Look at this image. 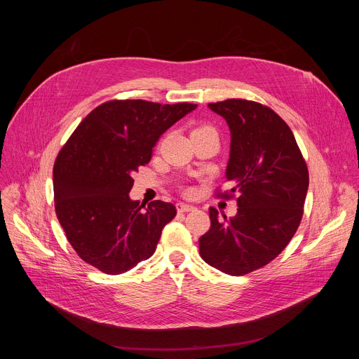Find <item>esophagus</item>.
<instances>
[{
    "instance_id": "obj_1",
    "label": "esophagus",
    "mask_w": 359,
    "mask_h": 359,
    "mask_svg": "<svg viewBox=\"0 0 359 359\" xmlns=\"http://www.w3.org/2000/svg\"><path fill=\"white\" fill-rule=\"evenodd\" d=\"M176 209L179 213H187V212H193L196 208L191 206V204H186V203H177Z\"/></svg>"
}]
</instances>
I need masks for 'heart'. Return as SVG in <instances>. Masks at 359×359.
<instances>
[{"instance_id": "obj_1", "label": "heart", "mask_w": 359, "mask_h": 359, "mask_svg": "<svg viewBox=\"0 0 359 359\" xmlns=\"http://www.w3.org/2000/svg\"><path fill=\"white\" fill-rule=\"evenodd\" d=\"M193 132H216V130H215V128L210 126V125H200V126H197Z\"/></svg>"}]
</instances>
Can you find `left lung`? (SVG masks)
Instances as JSON below:
<instances>
[{"mask_svg": "<svg viewBox=\"0 0 359 359\" xmlns=\"http://www.w3.org/2000/svg\"><path fill=\"white\" fill-rule=\"evenodd\" d=\"M209 108L230 128L226 179L237 193V215L219 217L209 209L210 230L198 238L201 259L230 274L244 276L273 262L295 234L309 190V169L290 126L269 107L227 99Z\"/></svg>", "mask_w": 359, "mask_h": 359, "instance_id": "8db88e82", "label": "left lung"}]
</instances>
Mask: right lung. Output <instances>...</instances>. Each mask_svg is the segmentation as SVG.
<instances>
[{
  "label": "right lung",
  "instance_id": "obj_1",
  "mask_svg": "<svg viewBox=\"0 0 359 359\" xmlns=\"http://www.w3.org/2000/svg\"><path fill=\"white\" fill-rule=\"evenodd\" d=\"M196 108L115 99L95 108L71 135L54 165V200L60 224L85 263L116 276L155 252L176 208L130 200L132 176L150 162L159 137Z\"/></svg>",
  "mask_w": 359,
  "mask_h": 359
}]
</instances>
